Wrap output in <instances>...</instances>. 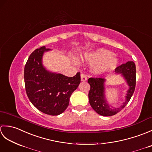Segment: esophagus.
I'll use <instances>...</instances> for the list:
<instances>
[{
    "label": "esophagus",
    "instance_id": "obj_1",
    "mask_svg": "<svg viewBox=\"0 0 152 152\" xmlns=\"http://www.w3.org/2000/svg\"><path fill=\"white\" fill-rule=\"evenodd\" d=\"M81 80L82 82H85L87 80V76L85 74H81Z\"/></svg>",
    "mask_w": 152,
    "mask_h": 152
}]
</instances>
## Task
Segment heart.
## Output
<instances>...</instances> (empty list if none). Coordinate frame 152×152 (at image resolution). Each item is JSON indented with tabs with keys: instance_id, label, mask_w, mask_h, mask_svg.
Masks as SVG:
<instances>
[{
	"instance_id": "b5f03b06",
	"label": "heart",
	"mask_w": 152,
	"mask_h": 152,
	"mask_svg": "<svg viewBox=\"0 0 152 152\" xmlns=\"http://www.w3.org/2000/svg\"><path fill=\"white\" fill-rule=\"evenodd\" d=\"M81 58L86 62L92 63V71L96 74L114 70L118 62L117 57L111 51L103 48L85 52L82 55Z\"/></svg>"
}]
</instances>
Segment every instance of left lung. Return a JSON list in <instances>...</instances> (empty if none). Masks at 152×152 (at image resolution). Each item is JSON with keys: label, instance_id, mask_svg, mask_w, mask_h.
I'll list each match as a JSON object with an SVG mask.
<instances>
[{"label": "left lung", "instance_id": "left-lung-1", "mask_svg": "<svg viewBox=\"0 0 152 152\" xmlns=\"http://www.w3.org/2000/svg\"><path fill=\"white\" fill-rule=\"evenodd\" d=\"M116 73H121L127 80L129 89L126 96V101L120 108H112L104 99V82L105 80L102 78H89L88 80L90 85L88 94L90 105L99 114L104 116H111L121 111L128 104L133 95L136 86V66L133 61H128L115 68Z\"/></svg>", "mask_w": 152, "mask_h": 152}]
</instances>
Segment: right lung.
<instances>
[{"mask_svg": "<svg viewBox=\"0 0 152 152\" xmlns=\"http://www.w3.org/2000/svg\"><path fill=\"white\" fill-rule=\"evenodd\" d=\"M45 46L35 50L25 64L24 80L28 99L38 110L44 114L57 115L69 104L70 96L78 88L80 72L73 77L48 72L42 64Z\"/></svg>", "mask_w": 152, "mask_h": 152, "instance_id": "obj_1", "label": "right lung"}]
</instances>
